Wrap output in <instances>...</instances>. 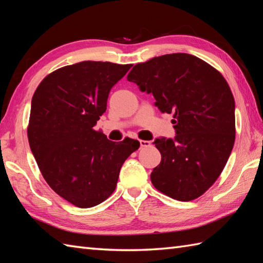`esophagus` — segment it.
I'll use <instances>...</instances> for the list:
<instances>
[{
    "instance_id": "34e87169",
    "label": "esophagus",
    "mask_w": 263,
    "mask_h": 263,
    "mask_svg": "<svg viewBox=\"0 0 263 263\" xmlns=\"http://www.w3.org/2000/svg\"><path fill=\"white\" fill-rule=\"evenodd\" d=\"M139 142H140L141 147H150V146H152V142L148 141V140H140Z\"/></svg>"
}]
</instances>
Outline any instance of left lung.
<instances>
[{"mask_svg":"<svg viewBox=\"0 0 263 263\" xmlns=\"http://www.w3.org/2000/svg\"><path fill=\"white\" fill-rule=\"evenodd\" d=\"M127 80L174 119V140L154 142L161 161L150 174L153 185L184 202L199 198L221 174L235 141V102L225 78L194 55L175 53L136 64Z\"/></svg>","mask_w":263,"mask_h":263,"instance_id":"obj_1","label":"left lung"}]
</instances>
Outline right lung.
<instances>
[{
  "mask_svg": "<svg viewBox=\"0 0 263 263\" xmlns=\"http://www.w3.org/2000/svg\"><path fill=\"white\" fill-rule=\"evenodd\" d=\"M132 64L83 61L53 71L31 99L27 136L43 177L55 193L90 208L114 192L123 163L140 147L108 140L93 126L107 106L111 87Z\"/></svg>",
  "mask_w": 263,
  "mask_h": 263,
  "instance_id": "add662e5",
  "label": "right lung"
}]
</instances>
